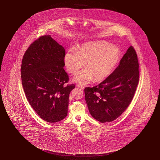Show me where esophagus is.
I'll list each match as a JSON object with an SVG mask.
<instances>
[{
  "label": "esophagus",
  "mask_w": 160,
  "mask_h": 160,
  "mask_svg": "<svg viewBox=\"0 0 160 160\" xmlns=\"http://www.w3.org/2000/svg\"><path fill=\"white\" fill-rule=\"evenodd\" d=\"M77 87L79 88H81L82 90H84V87H83V86H82L81 85H78V86H77Z\"/></svg>",
  "instance_id": "1"
}]
</instances>
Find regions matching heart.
Listing matches in <instances>:
<instances>
[{
  "instance_id": "b5f03b06",
  "label": "heart",
  "mask_w": 160,
  "mask_h": 160,
  "mask_svg": "<svg viewBox=\"0 0 160 160\" xmlns=\"http://www.w3.org/2000/svg\"><path fill=\"white\" fill-rule=\"evenodd\" d=\"M121 52L118 47L109 45L104 41L84 43L77 52L68 51L64 62L68 72L75 74L85 66L87 69L79 72L74 80L82 84H87L95 79L96 82L104 81L110 76L119 61Z\"/></svg>"
}]
</instances>
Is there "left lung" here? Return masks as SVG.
Segmentation results:
<instances>
[{"label": "left lung", "mask_w": 160, "mask_h": 160, "mask_svg": "<svg viewBox=\"0 0 160 160\" xmlns=\"http://www.w3.org/2000/svg\"><path fill=\"white\" fill-rule=\"evenodd\" d=\"M139 79L137 53L130 46L110 76L96 86L84 88L91 115L102 123L112 122L119 117L133 99Z\"/></svg>", "instance_id": "left-lung-1"}]
</instances>
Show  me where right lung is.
<instances>
[{"label": "right lung", "mask_w": 160, "mask_h": 160, "mask_svg": "<svg viewBox=\"0 0 160 160\" xmlns=\"http://www.w3.org/2000/svg\"><path fill=\"white\" fill-rule=\"evenodd\" d=\"M64 47L44 35L34 41L23 55L21 67V81L26 99L38 116L55 123L68 114L69 97L75 88L65 86L69 77L64 69Z\"/></svg>", "instance_id": "add662e5"}]
</instances>
